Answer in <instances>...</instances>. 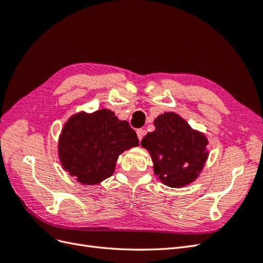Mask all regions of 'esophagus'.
<instances>
[{
	"label": "esophagus",
	"mask_w": 263,
	"mask_h": 263,
	"mask_svg": "<svg viewBox=\"0 0 263 263\" xmlns=\"http://www.w3.org/2000/svg\"><path fill=\"white\" fill-rule=\"evenodd\" d=\"M137 136H138V139L139 140H141L142 139V137H144L145 136V135H146V130L145 129H142V128H139V129H137Z\"/></svg>",
	"instance_id": "1"
}]
</instances>
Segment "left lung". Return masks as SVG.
<instances>
[{"label": "left lung", "mask_w": 263, "mask_h": 263, "mask_svg": "<svg viewBox=\"0 0 263 263\" xmlns=\"http://www.w3.org/2000/svg\"><path fill=\"white\" fill-rule=\"evenodd\" d=\"M156 129L141 140L163 184L183 187L195 181L208 160L209 140L180 115L165 112L155 119Z\"/></svg>", "instance_id": "obj_1"}]
</instances>
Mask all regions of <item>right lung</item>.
<instances>
[{
	"instance_id": "right-lung-1",
	"label": "right lung",
	"mask_w": 263,
	"mask_h": 263,
	"mask_svg": "<svg viewBox=\"0 0 263 263\" xmlns=\"http://www.w3.org/2000/svg\"><path fill=\"white\" fill-rule=\"evenodd\" d=\"M137 146L138 137L128 122L103 108L68 119L59 136L58 155L71 177L81 184L94 185L112 176L119 155Z\"/></svg>"
}]
</instances>
